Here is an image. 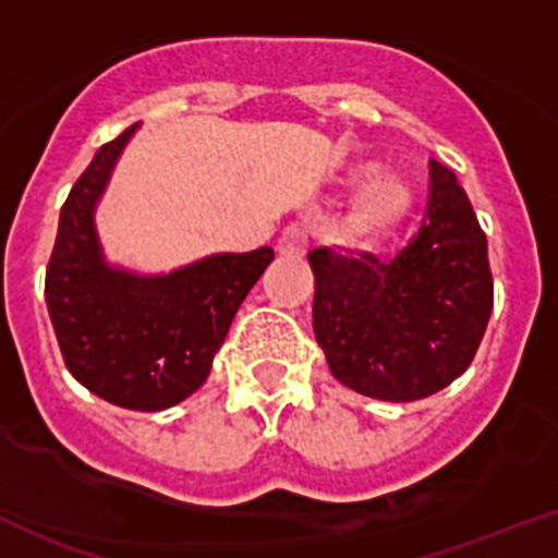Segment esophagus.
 I'll list each match as a JSON object with an SVG mask.
<instances>
[{"label": "esophagus", "mask_w": 558, "mask_h": 558, "mask_svg": "<svg viewBox=\"0 0 558 558\" xmlns=\"http://www.w3.org/2000/svg\"><path fill=\"white\" fill-rule=\"evenodd\" d=\"M305 247H308V235H305V230L298 228V225H291V228H286L283 233H280L278 247L275 250H278L280 258H303Z\"/></svg>", "instance_id": "obj_1"}]
</instances>
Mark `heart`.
Returning <instances> with one entry per match:
<instances>
[{"label":"heart","mask_w":558,"mask_h":558,"mask_svg":"<svg viewBox=\"0 0 558 558\" xmlns=\"http://www.w3.org/2000/svg\"><path fill=\"white\" fill-rule=\"evenodd\" d=\"M414 208V185L403 174H380V178L361 185V192L355 194L348 214H344L341 230L353 247L375 250L391 242L409 225Z\"/></svg>","instance_id":"heart-1"}]
</instances>
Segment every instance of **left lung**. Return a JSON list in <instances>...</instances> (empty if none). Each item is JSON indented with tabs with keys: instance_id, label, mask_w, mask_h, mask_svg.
<instances>
[{
	"instance_id": "8db88e82",
	"label": "left lung",
	"mask_w": 558,
	"mask_h": 558,
	"mask_svg": "<svg viewBox=\"0 0 558 558\" xmlns=\"http://www.w3.org/2000/svg\"><path fill=\"white\" fill-rule=\"evenodd\" d=\"M314 336L330 373L359 395L409 403L464 373L492 314L486 235L456 174L430 160V197L414 242L391 260L319 247Z\"/></svg>"
}]
</instances>
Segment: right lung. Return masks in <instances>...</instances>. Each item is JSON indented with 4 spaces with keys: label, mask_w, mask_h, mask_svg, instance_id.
I'll return each instance as SVG.
<instances>
[{
    "label": "right lung",
    "mask_w": 558,
    "mask_h": 558,
    "mask_svg": "<svg viewBox=\"0 0 558 558\" xmlns=\"http://www.w3.org/2000/svg\"><path fill=\"white\" fill-rule=\"evenodd\" d=\"M138 124L97 149L60 208L47 308L69 373L97 398L163 411L205 384L235 311L272 264V247L217 253L144 275L105 258L97 205Z\"/></svg>",
    "instance_id": "right-lung-1"
}]
</instances>
